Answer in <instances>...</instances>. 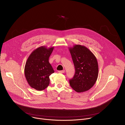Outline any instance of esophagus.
<instances>
[{"label":"esophagus","instance_id":"1","mask_svg":"<svg viewBox=\"0 0 125 125\" xmlns=\"http://www.w3.org/2000/svg\"><path fill=\"white\" fill-rule=\"evenodd\" d=\"M58 72L59 73H64V72H65V71L64 70H62V71H58Z\"/></svg>","mask_w":125,"mask_h":125}]
</instances>
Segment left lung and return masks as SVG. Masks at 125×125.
<instances>
[{"label":"left lung","instance_id":"1","mask_svg":"<svg viewBox=\"0 0 125 125\" xmlns=\"http://www.w3.org/2000/svg\"><path fill=\"white\" fill-rule=\"evenodd\" d=\"M75 66V74L69 81L77 93L88 91L95 84L98 75V65L93 53L87 47L75 44L69 48Z\"/></svg>","mask_w":125,"mask_h":125}]
</instances>
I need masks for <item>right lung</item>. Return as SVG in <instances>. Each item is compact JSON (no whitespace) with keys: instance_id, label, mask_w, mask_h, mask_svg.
<instances>
[{"instance_id":"right-lung-1","label":"right lung","mask_w":125,"mask_h":125,"mask_svg":"<svg viewBox=\"0 0 125 125\" xmlns=\"http://www.w3.org/2000/svg\"><path fill=\"white\" fill-rule=\"evenodd\" d=\"M54 46H41L34 49L29 56L24 69L25 76L29 85L39 91L44 90L50 83L49 76L54 72L49 57Z\"/></svg>"}]
</instances>
